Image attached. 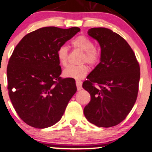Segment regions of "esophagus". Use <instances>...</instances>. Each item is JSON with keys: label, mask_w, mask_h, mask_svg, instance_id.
Here are the masks:
<instances>
[{"label": "esophagus", "mask_w": 152, "mask_h": 152, "mask_svg": "<svg viewBox=\"0 0 152 152\" xmlns=\"http://www.w3.org/2000/svg\"><path fill=\"white\" fill-rule=\"evenodd\" d=\"M76 84L78 90H80L82 89V81H80V80H76Z\"/></svg>", "instance_id": "obj_1"}]
</instances>
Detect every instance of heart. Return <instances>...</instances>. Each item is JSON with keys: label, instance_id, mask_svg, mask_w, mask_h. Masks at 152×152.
<instances>
[{"label": "heart", "instance_id": "obj_1", "mask_svg": "<svg viewBox=\"0 0 152 152\" xmlns=\"http://www.w3.org/2000/svg\"><path fill=\"white\" fill-rule=\"evenodd\" d=\"M75 49L83 52L82 62H86L90 66H95L100 60V53L95 48L94 42L87 36L81 35L75 38L72 42ZM69 48L66 45L59 46L57 50V57L59 64L66 66L68 62ZM89 69L86 64L69 66L63 72V76L74 79H82L88 74Z\"/></svg>", "mask_w": 152, "mask_h": 152}]
</instances>
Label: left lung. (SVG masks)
I'll use <instances>...</instances> for the list:
<instances>
[{"instance_id": "obj_1", "label": "left lung", "mask_w": 152, "mask_h": 152, "mask_svg": "<svg viewBox=\"0 0 152 152\" xmlns=\"http://www.w3.org/2000/svg\"><path fill=\"white\" fill-rule=\"evenodd\" d=\"M88 34L98 41L101 57L83 83L91 97L84 115L98 127H112L122 122L135 104L140 65L129 44L118 34L99 27L91 28Z\"/></svg>"}]
</instances>
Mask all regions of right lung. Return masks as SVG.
Here are the masks:
<instances>
[{
    "mask_svg": "<svg viewBox=\"0 0 152 152\" xmlns=\"http://www.w3.org/2000/svg\"><path fill=\"white\" fill-rule=\"evenodd\" d=\"M80 30L38 28L14 49L7 68V89L17 114L28 126L45 128L56 124L76 92L74 80L59 76L57 50Z\"/></svg>",
    "mask_w": 152,
    "mask_h": 152,
    "instance_id": "obj_1",
    "label": "right lung"
}]
</instances>
